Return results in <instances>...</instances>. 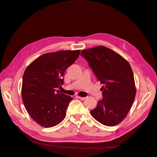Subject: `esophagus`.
Returning <instances> with one entry per match:
<instances>
[{
  "label": "esophagus",
  "mask_w": 157,
  "mask_h": 157,
  "mask_svg": "<svg viewBox=\"0 0 157 157\" xmlns=\"http://www.w3.org/2000/svg\"><path fill=\"white\" fill-rule=\"evenodd\" d=\"M77 98H78V99H80V100H84V99H85V98L84 97H80V96H77Z\"/></svg>",
  "instance_id": "obj_1"
}]
</instances>
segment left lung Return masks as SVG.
<instances>
[{"label": "left lung", "mask_w": 157, "mask_h": 157, "mask_svg": "<svg viewBox=\"0 0 157 157\" xmlns=\"http://www.w3.org/2000/svg\"><path fill=\"white\" fill-rule=\"evenodd\" d=\"M80 55L103 84V98L90 111L91 115L103 125H117L130 111L136 94L130 65L117 52L103 46L83 50Z\"/></svg>", "instance_id": "obj_1"}]
</instances>
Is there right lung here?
<instances>
[{
    "label": "right lung",
    "instance_id": "obj_1",
    "mask_svg": "<svg viewBox=\"0 0 157 157\" xmlns=\"http://www.w3.org/2000/svg\"><path fill=\"white\" fill-rule=\"evenodd\" d=\"M80 50H61L39 56L26 68L21 96L25 107L36 123L45 128L58 125L66 115L73 98L58 88L65 72L79 56Z\"/></svg>",
    "mask_w": 157,
    "mask_h": 157
}]
</instances>
